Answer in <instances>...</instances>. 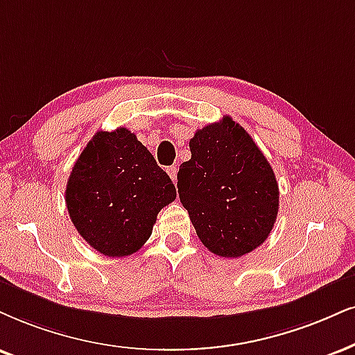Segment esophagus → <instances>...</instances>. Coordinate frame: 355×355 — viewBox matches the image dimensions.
Segmentation results:
<instances>
[{"instance_id":"34e87169","label":"esophagus","mask_w":355,"mask_h":355,"mask_svg":"<svg viewBox=\"0 0 355 355\" xmlns=\"http://www.w3.org/2000/svg\"><path fill=\"white\" fill-rule=\"evenodd\" d=\"M168 174H169V178L173 179L174 184H176V181H178V166H176V164L169 166V168H168Z\"/></svg>"}]
</instances>
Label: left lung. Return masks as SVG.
I'll return each mask as SVG.
<instances>
[{"label": "left lung", "instance_id": "left-lung-1", "mask_svg": "<svg viewBox=\"0 0 355 355\" xmlns=\"http://www.w3.org/2000/svg\"><path fill=\"white\" fill-rule=\"evenodd\" d=\"M191 159L179 166V199L212 253L239 258L268 239L279 191L273 169L250 135L230 116L196 131Z\"/></svg>", "mask_w": 355, "mask_h": 355}]
</instances>
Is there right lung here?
I'll use <instances>...</instances> for the list:
<instances>
[{"instance_id":"right-lung-1","label":"right lung","mask_w":355,"mask_h":355,"mask_svg":"<svg viewBox=\"0 0 355 355\" xmlns=\"http://www.w3.org/2000/svg\"><path fill=\"white\" fill-rule=\"evenodd\" d=\"M176 187L137 135L97 131L73 164L65 189L69 216L90 247L128 257L150 239L156 216Z\"/></svg>"}]
</instances>
